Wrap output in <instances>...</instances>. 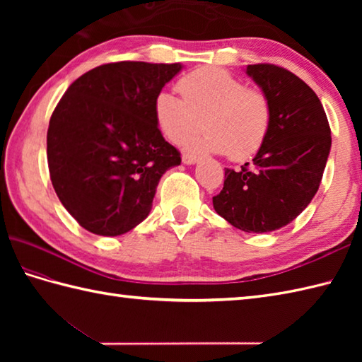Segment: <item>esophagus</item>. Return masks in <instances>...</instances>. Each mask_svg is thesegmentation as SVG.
Instances as JSON below:
<instances>
[{
	"mask_svg": "<svg viewBox=\"0 0 362 362\" xmlns=\"http://www.w3.org/2000/svg\"><path fill=\"white\" fill-rule=\"evenodd\" d=\"M182 161H183V163H185V165H196L197 161H199V158H197L196 156H183V157H182Z\"/></svg>",
	"mask_w": 362,
	"mask_h": 362,
	"instance_id": "1",
	"label": "esophagus"
}]
</instances>
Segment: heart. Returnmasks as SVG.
Returning <instances> with one entry per match:
<instances>
[{
    "instance_id": "obj_1",
    "label": "heart",
    "mask_w": 362,
    "mask_h": 362,
    "mask_svg": "<svg viewBox=\"0 0 362 362\" xmlns=\"http://www.w3.org/2000/svg\"><path fill=\"white\" fill-rule=\"evenodd\" d=\"M180 96L160 91L153 117L169 141L180 144L194 134L204 118L205 132L191 138V152L228 153L245 160L259 151L272 122V107L261 90L247 86L216 66H204L177 82Z\"/></svg>"
}]
</instances>
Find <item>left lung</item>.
I'll return each mask as SVG.
<instances>
[{"label": "left lung", "mask_w": 362, "mask_h": 362, "mask_svg": "<svg viewBox=\"0 0 362 362\" xmlns=\"http://www.w3.org/2000/svg\"><path fill=\"white\" fill-rule=\"evenodd\" d=\"M245 73L271 101V129L252 163L226 168L213 206L243 232L266 233L288 226L313 201L332 130L320 99L294 73L271 64L247 65Z\"/></svg>", "instance_id": "obj_1"}]
</instances>
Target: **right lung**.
Returning <instances> with one entry per match:
<instances>
[{
	"label": "right lung",
	"mask_w": 362,
	"mask_h": 362,
	"mask_svg": "<svg viewBox=\"0 0 362 362\" xmlns=\"http://www.w3.org/2000/svg\"><path fill=\"white\" fill-rule=\"evenodd\" d=\"M182 64L117 62L76 79L49 119L52 187L66 211L101 236L127 233L152 209L157 185L180 153L153 117V101Z\"/></svg>",
	"instance_id": "obj_1"
}]
</instances>
